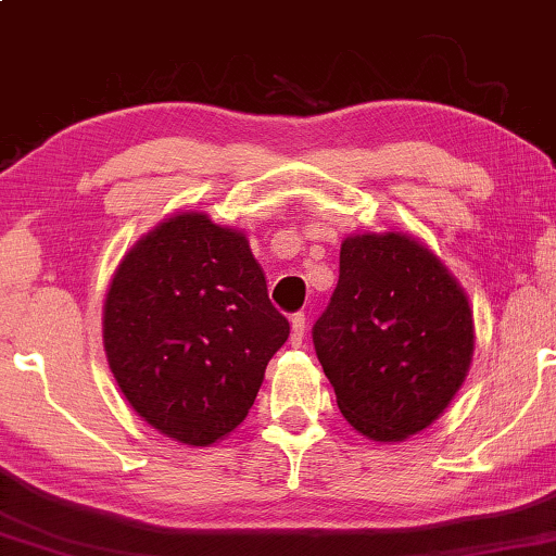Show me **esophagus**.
Masks as SVG:
<instances>
[{"label": "esophagus", "instance_id": "1", "mask_svg": "<svg viewBox=\"0 0 556 556\" xmlns=\"http://www.w3.org/2000/svg\"><path fill=\"white\" fill-rule=\"evenodd\" d=\"M304 338H306V316L304 313H296L294 318H291V345L301 348L304 345Z\"/></svg>", "mask_w": 556, "mask_h": 556}]
</instances>
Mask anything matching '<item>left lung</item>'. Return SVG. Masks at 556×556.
<instances>
[{
    "label": "left lung",
    "instance_id": "left-lung-1",
    "mask_svg": "<svg viewBox=\"0 0 556 556\" xmlns=\"http://www.w3.org/2000/svg\"><path fill=\"white\" fill-rule=\"evenodd\" d=\"M313 345L350 426L401 442L432 426L467 379L469 299L420 240L396 230L350 236Z\"/></svg>",
    "mask_w": 556,
    "mask_h": 556
}]
</instances>
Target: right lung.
Returning <instances> with one entry per match:
<instances>
[{"label":"right lung","instance_id":"add662e5","mask_svg":"<svg viewBox=\"0 0 556 556\" xmlns=\"http://www.w3.org/2000/svg\"><path fill=\"white\" fill-rule=\"evenodd\" d=\"M104 350L148 426L191 447L245 420L289 320L248 238L206 214L163 220L126 252L104 301Z\"/></svg>","mask_w":556,"mask_h":556}]
</instances>
